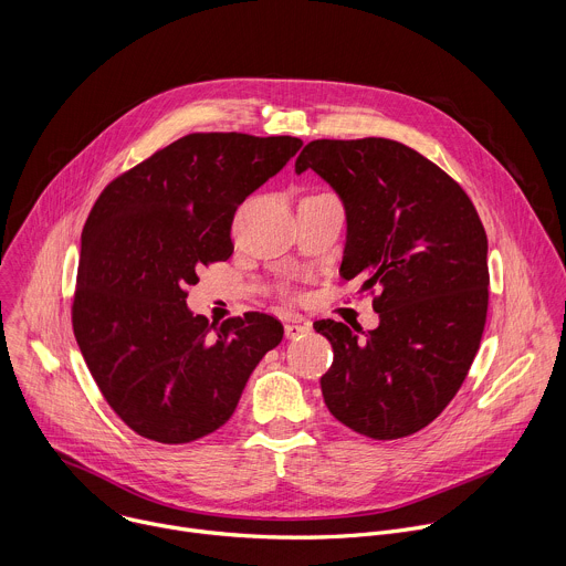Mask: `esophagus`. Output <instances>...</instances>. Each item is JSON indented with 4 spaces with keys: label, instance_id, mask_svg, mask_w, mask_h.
Here are the masks:
<instances>
[{
    "label": "esophagus",
    "instance_id": "esophagus-1",
    "mask_svg": "<svg viewBox=\"0 0 566 566\" xmlns=\"http://www.w3.org/2000/svg\"><path fill=\"white\" fill-rule=\"evenodd\" d=\"M308 332H311V322L308 319H291V322H286V327H284V334H286L289 340H295V338H300V336H304Z\"/></svg>",
    "mask_w": 566,
    "mask_h": 566
}]
</instances>
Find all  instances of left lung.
<instances>
[{
  "label": "left lung",
  "mask_w": 566,
  "mask_h": 566,
  "mask_svg": "<svg viewBox=\"0 0 566 566\" xmlns=\"http://www.w3.org/2000/svg\"><path fill=\"white\" fill-rule=\"evenodd\" d=\"M343 199L345 280L365 277L380 325L358 338L317 319L334 363L319 378L329 412L389 441L430 426L463 385L489 313V239L465 190L417 149L389 138L311 140L295 172Z\"/></svg>",
  "instance_id": "left-lung-1"
}]
</instances>
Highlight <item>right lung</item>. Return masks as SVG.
I'll return each instance as SVG.
<instances>
[{
	"label": "right lung",
	"mask_w": 566,
	"mask_h": 566,
	"mask_svg": "<svg viewBox=\"0 0 566 566\" xmlns=\"http://www.w3.org/2000/svg\"><path fill=\"white\" fill-rule=\"evenodd\" d=\"M302 147L295 136L197 132L116 177L83 228L73 334L109 408L136 434L190 443L221 428L284 336L266 313L219 327L186 306L226 262L232 217Z\"/></svg>",
	"instance_id": "1"
}]
</instances>
